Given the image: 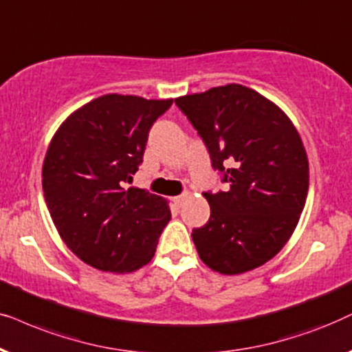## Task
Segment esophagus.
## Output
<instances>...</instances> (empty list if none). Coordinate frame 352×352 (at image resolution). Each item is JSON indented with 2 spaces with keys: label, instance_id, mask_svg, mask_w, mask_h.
<instances>
[{
  "label": "esophagus",
  "instance_id": "obj_1",
  "mask_svg": "<svg viewBox=\"0 0 352 352\" xmlns=\"http://www.w3.org/2000/svg\"><path fill=\"white\" fill-rule=\"evenodd\" d=\"M185 198L186 196L185 195H180V196H175V198H173L172 201H173V204L177 206V208H180L182 204H184V201H185Z\"/></svg>",
  "mask_w": 352,
  "mask_h": 352
}]
</instances>
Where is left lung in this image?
Listing matches in <instances>:
<instances>
[{
	"label": "left lung",
	"instance_id": "left-lung-1",
	"mask_svg": "<svg viewBox=\"0 0 352 352\" xmlns=\"http://www.w3.org/2000/svg\"><path fill=\"white\" fill-rule=\"evenodd\" d=\"M175 104L227 186L203 193L210 217L191 232L201 261L225 275L265 264L289 240L306 204L309 162L298 130L280 107L238 83Z\"/></svg>",
	"mask_w": 352,
	"mask_h": 352
}]
</instances>
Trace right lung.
I'll return each instance as SVG.
<instances>
[{
  "label": "right lung",
  "mask_w": 352,
  "mask_h": 352,
  "mask_svg": "<svg viewBox=\"0 0 352 352\" xmlns=\"http://www.w3.org/2000/svg\"><path fill=\"white\" fill-rule=\"evenodd\" d=\"M172 101L104 95L51 140L41 173L46 208L69 250L95 269L122 274L148 264L170 220L166 199L125 185Z\"/></svg>",
  "instance_id": "1"
}]
</instances>
